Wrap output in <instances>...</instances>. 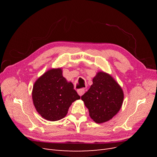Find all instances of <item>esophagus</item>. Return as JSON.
<instances>
[{
  "label": "esophagus",
  "mask_w": 157,
  "mask_h": 157,
  "mask_svg": "<svg viewBox=\"0 0 157 157\" xmlns=\"http://www.w3.org/2000/svg\"><path fill=\"white\" fill-rule=\"evenodd\" d=\"M77 92H78V94L79 96H81L82 95H83V94L84 93V89H83V88L78 89V90H77Z\"/></svg>",
  "instance_id": "obj_1"
}]
</instances>
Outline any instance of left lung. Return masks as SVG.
I'll list each match as a JSON object with an SVG mask.
<instances>
[{
    "label": "left lung",
    "mask_w": 157,
    "mask_h": 157,
    "mask_svg": "<svg viewBox=\"0 0 157 157\" xmlns=\"http://www.w3.org/2000/svg\"><path fill=\"white\" fill-rule=\"evenodd\" d=\"M92 81V85L81 99L92 119L101 124L111 120L119 111L124 93L116 80L106 73L98 72Z\"/></svg>",
    "instance_id": "obj_1"
}]
</instances>
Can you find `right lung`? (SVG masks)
I'll return each instance as SVG.
<instances>
[{
	"mask_svg": "<svg viewBox=\"0 0 157 157\" xmlns=\"http://www.w3.org/2000/svg\"><path fill=\"white\" fill-rule=\"evenodd\" d=\"M32 98L36 111L47 121L62 119L75 101L80 97L72 82H67L61 68L51 69L33 85Z\"/></svg>",
	"mask_w": 157,
	"mask_h": 157,
	"instance_id": "obj_1",
	"label": "right lung"
}]
</instances>
